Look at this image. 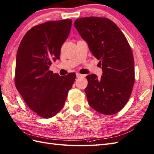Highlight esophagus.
Listing matches in <instances>:
<instances>
[{
  "instance_id": "obj_1",
  "label": "esophagus",
  "mask_w": 154,
  "mask_h": 154,
  "mask_svg": "<svg viewBox=\"0 0 154 154\" xmlns=\"http://www.w3.org/2000/svg\"><path fill=\"white\" fill-rule=\"evenodd\" d=\"M76 76H77V78H79V77H85V75L81 74V73H76Z\"/></svg>"
}]
</instances>
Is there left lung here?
<instances>
[{"mask_svg":"<svg viewBox=\"0 0 154 154\" xmlns=\"http://www.w3.org/2000/svg\"><path fill=\"white\" fill-rule=\"evenodd\" d=\"M74 26L103 69L100 79L94 74L86 77L88 85L85 92L88 103L103 114H116L126 105L134 84L131 48L120 28L109 18H80L75 21Z\"/></svg>","mask_w":154,"mask_h":154,"instance_id":"8db88e82","label":"left lung"}]
</instances>
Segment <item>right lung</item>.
<instances>
[{
  "label": "right lung",
  "instance_id": "1",
  "mask_svg": "<svg viewBox=\"0 0 154 154\" xmlns=\"http://www.w3.org/2000/svg\"><path fill=\"white\" fill-rule=\"evenodd\" d=\"M71 19L35 26L23 37L16 54L15 85L31 110L50 119L63 107L76 75L60 76L50 71L60 59L61 48L71 28Z\"/></svg>",
  "mask_w": 154,
  "mask_h": 154
}]
</instances>
